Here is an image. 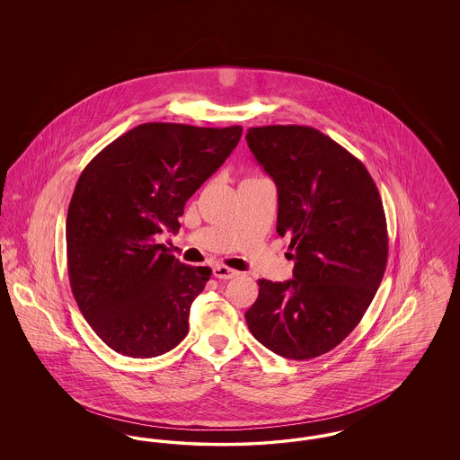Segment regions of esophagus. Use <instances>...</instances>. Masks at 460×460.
<instances>
[{"mask_svg":"<svg viewBox=\"0 0 460 460\" xmlns=\"http://www.w3.org/2000/svg\"><path fill=\"white\" fill-rule=\"evenodd\" d=\"M214 276L216 278H219V279H224V281H227V279H233V278H236L238 276V272L234 270V269H231V267H227V265H214Z\"/></svg>","mask_w":460,"mask_h":460,"instance_id":"34e87169","label":"esophagus"}]
</instances>
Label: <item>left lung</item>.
<instances>
[{"label": "left lung", "mask_w": 460, "mask_h": 460, "mask_svg": "<svg viewBox=\"0 0 460 460\" xmlns=\"http://www.w3.org/2000/svg\"><path fill=\"white\" fill-rule=\"evenodd\" d=\"M246 141L278 188V233L293 279L259 281L244 314L269 350L308 360L338 347L364 317L388 261L383 201L364 164L306 126H263Z\"/></svg>", "instance_id": "left-lung-1"}]
</instances>
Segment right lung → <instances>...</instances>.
Segmentation results:
<instances>
[{"label": "right lung", "mask_w": 460, "mask_h": 460, "mask_svg": "<svg viewBox=\"0 0 460 460\" xmlns=\"http://www.w3.org/2000/svg\"><path fill=\"white\" fill-rule=\"evenodd\" d=\"M241 126L148 122L122 134L79 177L66 214V269L89 326L111 350L150 358L188 334L210 267L181 263L155 236L240 141Z\"/></svg>", "instance_id": "right-lung-1"}]
</instances>
